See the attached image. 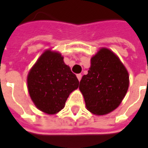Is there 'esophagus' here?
Returning <instances> with one entry per match:
<instances>
[{
  "label": "esophagus",
  "mask_w": 148,
  "mask_h": 148,
  "mask_svg": "<svg viewBox=\"0 0 148 148\" xmlns=\"http://www.w3.org/2000/svg\"><path fill=\"white\" fill-rule=\"evenodd\" d=\"M77 79H78V81H80L81 80V77H82V75H81V74H77Z\"/></svg>",
  "instance_id": "obj_1"
}]
</instances>
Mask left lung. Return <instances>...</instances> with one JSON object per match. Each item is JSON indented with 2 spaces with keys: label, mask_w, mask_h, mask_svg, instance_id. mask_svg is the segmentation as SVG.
I'll return each mask as SVG.
<instances>
[{
  "label": "left lung",
  "mask_w": 148,
  "mask_h": 148,
  "mask_svg": "<svg viewBox=\"0 0 148 148\" xmlns=\"http://www.w3.org/2000/svg\"><path fill=\"white\" fill-rule=\"evenodd\" d=\"M128 87V72L118 57L101 48L90 59V67L82 77L79 89L87 109L94 114L104 115L120 105Z\"/></svg>",
  "instance_id": "1"
}]
</instances>
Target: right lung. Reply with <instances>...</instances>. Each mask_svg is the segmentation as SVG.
I'll list each match as a JSON object with an SVG mask.
<instances>
[{
	"label": "right lung",
	"instance_id": "1",
	"mask_svg": "<svg viewBox=\"0 0 148 148\" xmlns=\"http://www.w3.org/2000/svg\"><path fill=\"white\" fill-rule=\"evenodd\" d=\"M76 75L56 51L47 50L38 58L27 75V88L34 105L54 114L64 108L70 94L78 88Z\"/></svg>",
	"mask_w": 148,
	"mask_h": 148
}]
</instances>
